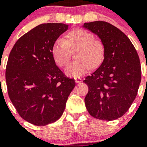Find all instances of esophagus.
<instances>
[{
  "label": "esophagus",
  "instance_id": "1",
  "mask_svg": "<svg viewBox=\"0 0 147 147\" xmlns=\"http://www.w3.org/2000/svg\"><path fill=\"white\" fill-rule=\"evenodd\" d=\"M74 80H75V82H76V83H80L82 82V79L80 77H76Z\"/></svg>",
  "mask_w": 147,
  "mask_h": 147
}]
</instances>
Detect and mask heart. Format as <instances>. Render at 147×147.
<instances>
[{
	"label": "heart",
	"instance_id": "b5f03b06",
	"mask_svg": "<svg viewBox=\"0 0 147 147\" xmlns=\"http://www.w3.org/2000/svg\"><path fill=\"white\" fill-rule=\"evenodd\" d=\"M77 49L76 61L66 67L65 73L72 77H78L86 74L93 66L96 67L104 60L105 46L99 39L84 28H76L65 35L64 39H57L51 48V55L55 63L63 67L69 62L71 51Z\"/></svg>",
	"mask_w": 147,
	"mask_h": 147
}]
</instances>
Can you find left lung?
<instances>
[{"label": "left lung", "instance_id": "obj_1", "mask_svg": "<svg viewBox=\"0 0 147 147\" xmlns=\"http://www.w3.org/2000/svg\"><path fill=\"white\" fill-rule=\"evenodd\" d=\"M83 26L99 37L105 46L101 66L83 81L88 86L85 98L90 115L113 121L129 110L141 80L139 57L127 35L105 21L85 23Z\"/></svg>", "mask_w": 147, "mask_h": 147}]
</instances>
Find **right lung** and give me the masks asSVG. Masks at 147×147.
I'll list each match as a JSON object with an SVG mask.
<instances>
[{"mask_svg":"<svg viewBox=\"0 0 147 147\" xmlns=\"http://www.w3.org/2000/svg\"><path fill=\"white\" fill-rule=\"evenodd\" d=\"M67 30L63 23H43L18 39L8 58V94L20 117L45 126L61 117L75 87L53 59L51 48Z\"/></svg>","mask_w":147,"mask_h":147,"instance_id":"obj_1","label":"right lung"}]
</instances>
